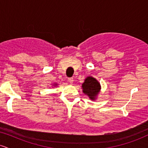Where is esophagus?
Instances as JSON below:
<instances>
[{
	"label": "esophagus",
	"mask_w": 148,
	"mask_h": 148,
	"mask_svg": "<svg viewBox=\"0 0 148 148\" xmlns=\"http://www.w3.org/2000/svg\"><path fill=\"white\" fill-rule=\"evenodd\" d=\"M68 81L69 83H71V84H72L73 81H74V79L73 78H68Z\"/></svg>",
	"instance_id": "esophagus-1"
}]
</instances>
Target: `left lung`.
Segmentation results:
<instances>
[{
  "mask_svg": "<svg viewBox=\"0 0 148 148\" xmlns=\"http://www.w3.org/2000/svg\"><path fill=\"white\" fill-rule=\"evenodd\" d=\"M82 88L85 94L88 95L91 99L94 100L99 92L100 84L95 78L89 76L85 80V82L82 85Z\"/></svg>",
  "mask_w": 148,
  "mask_h": 148,
  "instance_id": "8db88e82",
  "label": "left lung"
}]
</instances>
